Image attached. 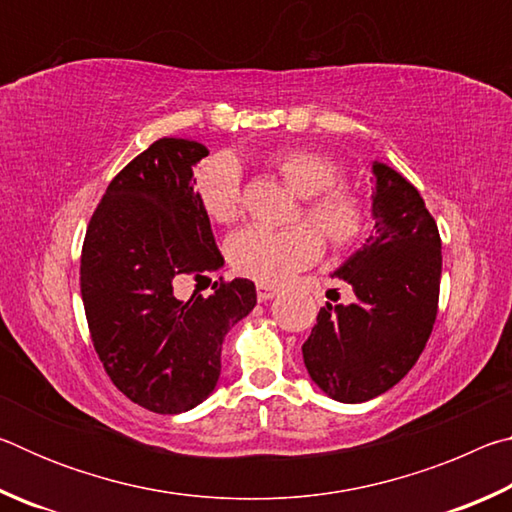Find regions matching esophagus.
<instances>
[{
	"label": "esophagus",
	"mask_w": 512,
	"mask_h": 512,
	"mask_svg": "<svg viewBox=\"0 0 512 512\" xmlns=\"http://www.w3.org/2000/svg\"><path fill=\"white\" fill-rule=\"evenodd\" d=\"M275 296H277V289H275V287H266V284H257V298H259V302L273 300Z\"/></svg>",
	"instance_id": "34e87169"
}]
</instances>
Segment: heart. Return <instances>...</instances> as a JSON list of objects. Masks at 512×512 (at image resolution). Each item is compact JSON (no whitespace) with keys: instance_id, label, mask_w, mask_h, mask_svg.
Masks as SVG:
<instances>
[{"instance_id":"1","label":"heart","mask_w":512,"mask_h":512,"mask_svg":"<svg viewBox=\"0 0 512 512\" xmlns=\"http://www.w3.org/2000/svg\"><path fill=\"white\" fill-rule=\"evenodd\" d=\"M275 167L293 192L307 198V221L329 244L350 246L366 232V201L354 189L339 185L343 169L334 158L311 149H293L277 155ZM196 196L214 223L235 221L241 212L239 162L232 155L207 160L196 171ZM315 231L309 225L287 230H237L225 241V257L239 275L277 287L314 264L323 253V241Z\"/></svg>"}]
</instances>
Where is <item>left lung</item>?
<instances>
[{
  "label": "left lung",
  "mask_w": 512,
  "mask_h": 512,
  "mask_svg": "<svg viewBox=\"0 0 512 512\" xmlns=\"http://www.w3.org/2000/svg\"><path fill=\"white\" fill-rule=\"evenodd\" d=\"M372 178L375 228L332 273L350 284L354 302H327L302 345L311 381L343 404L368 402L402 381L438 311V225L400 171L375 160Z\"/></svg>",
  "instance_id": "left-lung-1"
}]
</instances>
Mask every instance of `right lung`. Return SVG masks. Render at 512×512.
<instances>
[{
	"mask_svg": "<svg viewBox=\"0 0 512 512\" xmlns=\"http://www.w3.org/2000/svg\"><path fill=\"white\" fill-rule=\"evenodd\" d=\"M207 153L196 140L153 142L112 178L83 241L94 350L112 384L153 413H183L212 395L225 334L257 305L244 277L214 282L207 298L176 296L185 277L223 266L194 187Z\"/></svg>",
	"mask_w": 512,
	"mask_h": 512,
	"instance_id": "add662e5",
	"label": "right lung"
}]
</instances>
